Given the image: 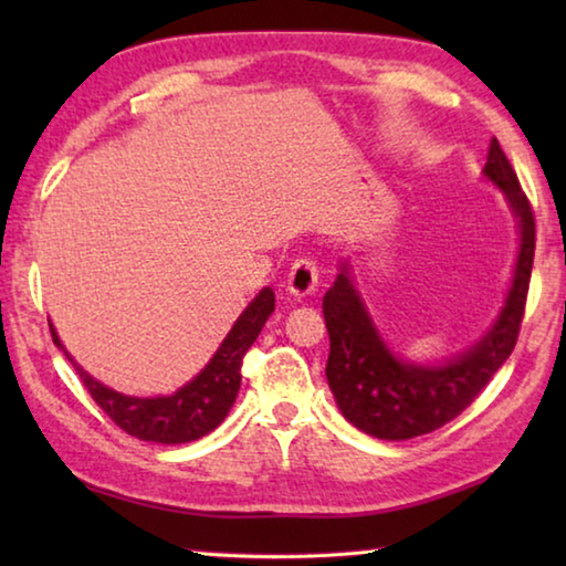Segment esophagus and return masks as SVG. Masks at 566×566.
<instances>
[{
    "label": "esophagus",
    "mask_w": 566,
    "mask_h": 566,
    "mask_svg": "<svg viewBox=\"0 0 566 566\" xmlns=\"http://www.w3.org/2000/svg\"><path fill=\"white\" fill-rule=\"evenodd\" d=\"M319 282V270L312 260H296L290 270V276H286V290H290L294 296H306L317 290Z\"/></svg>",
    "instance_id": "34e87169"
}]
</instances>
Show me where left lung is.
<instances>
[{
    "label": "left lung",
    "instance_id": "8db88e82",
    "mask_svg": "<svg viewBox=\"0 0 566 566\" xmlns=\"http://www.w3.org/2000/svg\"><path fill=\"white\" fill-rule=\"evenodd\" d=\"M484 177L504 191L520 222V254L500 317L474 347L444 364L405 361L379 337L349 280L347 264L324 294L322 310L329 332L327 381L342 415L361 432L391 442L434 432L472 405L514 352L534 262V212L496 139L486 155Z\"/></svg>",
    "mask_w": 566,
    "mask_h": 566
}]
</instances>
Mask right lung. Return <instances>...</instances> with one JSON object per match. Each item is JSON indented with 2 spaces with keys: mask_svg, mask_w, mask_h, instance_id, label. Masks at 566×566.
<instances>
[{
  "mask_svg": "<svg viewBox=\"0 0 566 566\" xmlns=\"http://www.w3.org/2000/svg\"><path fill=\"white\" fill-rule=\"evenodd\" d=\"M274 312V292L270 286L254 296L252 304L239 314L234 327L229 329L224 342L219 344L214 357L199 375L179 387L169 397H127L119 395L102 381L90 377L80 364H76L56 337L54 327L52 339L60 347L66 359L74 364L76 375L84 381V387L97 401L99 409L114 424L124 432L145 439V442L159 444H185L205 437L222 424L224 417L232 409L239 385H242V359L254 339L260 337L264 322Z\"/></svg>",
  "mask_w": 566,
  "mask_h": 566,
  "instance_id": "1",
  "label": "right lung"
}]
</instances>
